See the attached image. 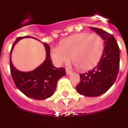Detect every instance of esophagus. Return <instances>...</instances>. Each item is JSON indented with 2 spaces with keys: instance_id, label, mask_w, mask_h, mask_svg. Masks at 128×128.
<instances>
[{
  "instance_id": "obj_1",
  "label": "esophagus",
  "mask_w": 128,
  "mask_h": 128,
  "mask_svg": "<svg viewBox=\"0 0 128 128\" xmlns=\"http://www.w3.org/2000/svg\"><path fill=\"white\" fill-rule=\"evenodd\" d=\"M66 73L67 76H69L70 74H72V71H70L68 69H66Z\"/></svg>"
}]
</instances>
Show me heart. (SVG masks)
Wrapping results in <instances>:
<instances>
[{
  "mask_svg": "<svg viewBox=\"0 0 128 128\" xmlns=\"http://www.w3.org/2000/svg\"><path fill=\"white\" fill-rule=\"evenodd\" d=\"M104 40L98 34L80 32L63 39L59 46L53 48L51 56L60 66L71 60L81 71L88 70L96 66L104 51Z\"/></svg>",
  "mask_w": 128,
  "mask_h": 128,
  "instance_id": "1",
  "label": "heart"
}]
</instances>
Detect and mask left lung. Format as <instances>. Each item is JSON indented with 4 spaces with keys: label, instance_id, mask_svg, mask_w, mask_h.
Returning <instances> with one entry per match:
<instances>
[{
    "label": "left lung",
    "instance_id": "8db88e82",
    "mask_svg": "<svg viewBox=\"0 0 128 128\" xmlns=\"http://www.w3.org/2000/svg\"><path fill=\"white\" fill-rule=\"evenodd\" d=\"M104 40L103 54L98 65L87 73L80 74L77 92L88 97L103 94L114 84L119 70L120 50L114 36L106 31L90 27Z\"/></svg>",
    "mask_w": 128,
    "mask_h": 128
}]
</instances>
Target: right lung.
Listing matches in <instances>:
<instances>
[{
	"instance_id": "add662e5",
	"label": "right lung",
	"mask_w": 128,
	"mask_h": 128,
	"mask_svg": "<svg viewBox=\"0 0 128 128\" xmlns=\"http://www.w3.org/2000/svg\"><path fill=\"white\" fill-rule=\"evenodd\" d=\"M24 38L36 39V38L30 36L18 37L12 47L10 66L14 84L19 91L30 98L44 100L50 98L55 92L58 80L66 75V70L62 67L56 68L53 66L52 60L50 59V48L48 44L45 43L43 44L45 47L46 57L42 64L35 69L28 72L20 71L16 69L12 62V52L16 43Z\"/></svg>"
}]
</instances>
